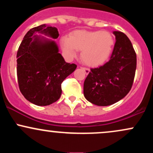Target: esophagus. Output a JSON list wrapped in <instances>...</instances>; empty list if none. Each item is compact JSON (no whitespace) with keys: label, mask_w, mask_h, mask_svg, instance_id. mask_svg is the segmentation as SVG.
Wrapping results in <instances>:
<instances>
[{"label":"esophagus","mask_w":153,"mask_h":153,"mask_svg":"<svg viewBox=\"0 0 153 153\" xmlns=\"http://www.w3.org/2000/svg\"><path fill=\"white\" fill-rule=\"evenodd\" d=\"M82 70H83L84 72H85V74H88L89 72H90V70L88 69V68H81Z\"/></svg>","instance_id":"1"}]
</instances>
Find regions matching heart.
Masks as SVG:
<instances>
[{"label": "heart", "instance_id": "b5f03b06", "mask_svg": "<svg viewBox=\"0 0 153 153\" xmlns=\"http://www.w3.org/2000/svg\"><path fill=\"white\" fill-rule=\"evenodd\" d=\"M114 39L109 31L80 30L62 38V47L68 57H75L81 50L80 57L88 65L98 66L110 57Z\"/></svg>", "mask_w": 153, "mask_h": 153}]
</instances>
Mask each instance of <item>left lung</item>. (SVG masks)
Instances as JSON below:
<instances>
[{
  "mask_svg": "<svg viewBox=\"0 0 153 153\" xmlns=\"http://www.w3.org/2000/svg\"><path fill=\"white\" fill-rule=\"evenodd\" d=\"M116 42L110 59L91 68L84 81L83 94L89 102L106 106L118 102L132 86L137 55L130 40L123 32L114 31Z\"/></svg>",
  "mask_w": 153,
  "mask_h": 153,
  "instance_id": "1",
  "label": "left lung"
}]
</instances>
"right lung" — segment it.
I'll return each mask as SVG.
<instances>
[{"mask_svg": "<svg viewBox=\"0 0 153 153\" xmlns=\"http://www.w3.org/2000/svg\"><path fill=\"white\" fill-rule=\"evenodd\" d=\"M36 33L57 39L56 27L46 24L26 33L17 52V78L23 96L37 106H48L62 94L61 84L77 65L66 62L54 40Z\"/></svg>", "mask_w": 153, "mask_h": 153, "instance_id": "add662e5", "label": "right lung"}]
</instances>
